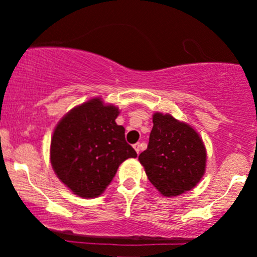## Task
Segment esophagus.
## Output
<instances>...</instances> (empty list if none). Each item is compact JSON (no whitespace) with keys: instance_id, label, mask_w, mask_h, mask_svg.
Segmentation results:
<instances>
[{"instance_id":"obj_1","label":"esophagus","mask_w":257,"mask_h":257,"mask_svg":"<svg viewBox=\"0 0 257 257\" xmlns=\"http://www.w3.org/2000/svg\"><path fill=\"white\" fill-rule=\"evenodd\" d=\"M134 150L137 151V153L139 155V153H140V150H141V144L140 143L134 144Z\"/></svg>"}]
</instances>
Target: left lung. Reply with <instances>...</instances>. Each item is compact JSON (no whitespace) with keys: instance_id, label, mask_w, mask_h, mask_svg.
<instances>
[{"instance_id":"1","label":"left lung","mask_w":257,"mask_h":257,"mask_svg":"<svg viewBox=\"0 0 257 257\" xmlns=\"http://www.w3.org/2000/svg\"><path fill=\"white\" fill-rule=\"evenodd\" d=\"M147 149L139 155L151 184L166 197L179 196L199 182L205 172L206 151L190 124L156 112Z\"/></svg>"}]
</instances>
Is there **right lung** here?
I'll use <instances>...</instances> for the list:
<instances>
[{
  "instance_id": "right-lung-1",
  "label": "right lung",
  "mask_w": 257,
  "mask_h": 257,
  "mask_svg": "<svg viewBox=\"0 0 257 257\" xmlns=\"http://www.w3.org/2000/svg\"><path fill=\"white\" fill-rule=\"evenodd\" d=\"M119 111L94 98L73 107L55 126L51 163L64 185L82 198H95L105 191L125 159L137 152L117 125Z\"/></svg>"
}]
</instances>
